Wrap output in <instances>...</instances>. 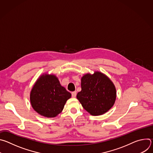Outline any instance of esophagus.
I'll return each instance as SVG.
<instances>
[{
    "mask_svg": "<svg viewBox=\"0 0 153 153\" xmlns=\"http://www.w3.org/2000/svg\"><path fill=\"white\" fill-rule=\"evenodd\" d=\"M76 94H77L76 91H73V92L71 93V95H72L73 97H75L76 96Z\"/></svg>",
    "mask_w": 153,
    "mask_h": 153,
    "instance_id": "1",
    "label": "esophagus"
}]
</instances>
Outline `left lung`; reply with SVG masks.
I'll list each match as a JSON object with an SVG mask.
<instances>
[{
    "label": "left lung",
    "mask_w": 153,
    "mask_h": 153,
    "mask_svg": "<svg viewBox=\"0 0 153 153\" xmlns=\"http://www.w3.org/2000/svg\"><path fill=\"white\" fill-rule=\"evenodd\" d=\"M81 88L77 99L91 115H102L114 105L116 99L115 86L101 72L85 74L81 79Z\"/></svg>",
    "instance_id": "1"
}]
</instances>
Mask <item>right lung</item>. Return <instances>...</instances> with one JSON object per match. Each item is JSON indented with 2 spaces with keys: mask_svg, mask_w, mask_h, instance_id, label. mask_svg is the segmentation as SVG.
Masks as SVG:
<instances>
[{
  "mask_svg": "<svg viewBox=\"0 0 153 153\" xmlns=\"http://www.w3.org/2000/svg\"><path fill=\"white\" fill-rule=\"evenodd\" d=\"M70 93L61 86L53 74H42L34 83L30 93V102L34 110L45 117H55L60 114Z\"/></svg>",
  "mask_w": 153,
  "mask_h": 153,
  "instance_id": "right-lung-1",
  "label": "right lung"
}]
</instances>
